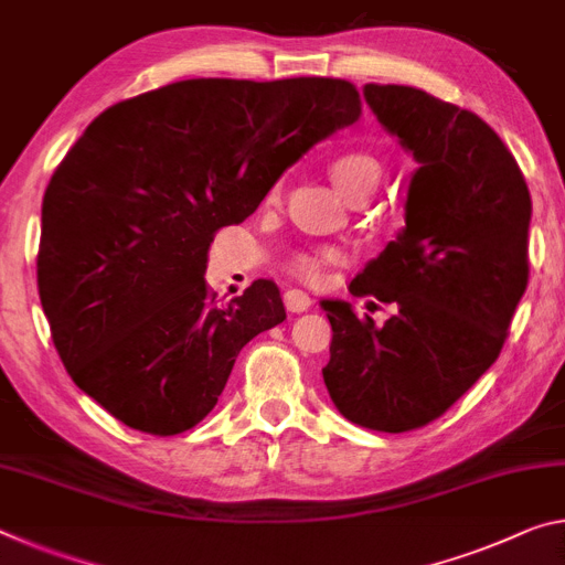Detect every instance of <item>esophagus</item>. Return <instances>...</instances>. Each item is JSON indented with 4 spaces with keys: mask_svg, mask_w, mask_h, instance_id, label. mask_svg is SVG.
<instances>
[{
    "mask_svg": "<svg viewBox=\"0 0 565 565\" xmlns=\"http://www.w3.org/2000/svg\"><path fill=\"white\" fill-rule=\"evenodd\" d=\"M284 303L291 315H301V311H307L311 307V297L301 289H289L284 294Z\"/></svg>",
    "mask_w": 565,
    "mask_h": 565,
    "instance_id": "esophagus-1",
    "label": "esophagus"
}]
</instances>
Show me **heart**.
I'll return each instance as SVG.
<instances>
[{"mask_svg": "<svg viewBox=\"0 0 565 565\" xmlns=\"http://www.w3.org/2000/svg\"><path fill=\"white\" fill-rule=\"evenodd\" d=\"M329 175L349 201H356L374 193V188L380 185L382 168L366 153H342L329 163ZM331 262H334L331 250H311V254L294 256L291 271L307 281H319Z\"/></svg>", "mask_w": 565, "mask_h": 565, "instance_id": "b5f03b06", "label": "heart"}]
</instances>
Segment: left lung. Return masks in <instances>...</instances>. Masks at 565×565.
Returning a JSON list of instances; mask_svg holds the SVG:
<instances>
[{
	"label": "left lung",
	"instance_id": "1",
	"mask_svg": "<svg viewBox=\"0 0 565 565\" xmlns=\"http://www.w3.org/2000/svg\"><path fill=\"white\" fill-rule=\"evenodd\" d=\"M364 100L417 160L405 228L349 291L395 307L384 324L324 299L329 397L354 425L423 427L455 405L505 344L527 286L531 193L486 120L417 87L364 85Z\"/></svg>",
	"mask_w": 565,
	"mask_h": 565
}]
</instances>
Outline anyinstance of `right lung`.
Returning a JSON list of instances; mask_svg holds the SVG:
<instances>
[{
	"label": "right lung",
	"mask_w": 565,
	"mask_h": 565,
	"mask_svg": "<svg viewBox=\"0 0 565 565\" xmlns=\"http://www.w3.org/2000/svg\"><path fill=\"white\" fill-rule=\"evenodd\" d=\"M347 79H181L107 107L44 191L38 286L79 390L140 433L216 407L241 349L281 324L274 281L218 307L213 234L246 221L286 168L360 118Z\"/></svg>",
	"instance_id": "obj_1"
}]
</instances>
